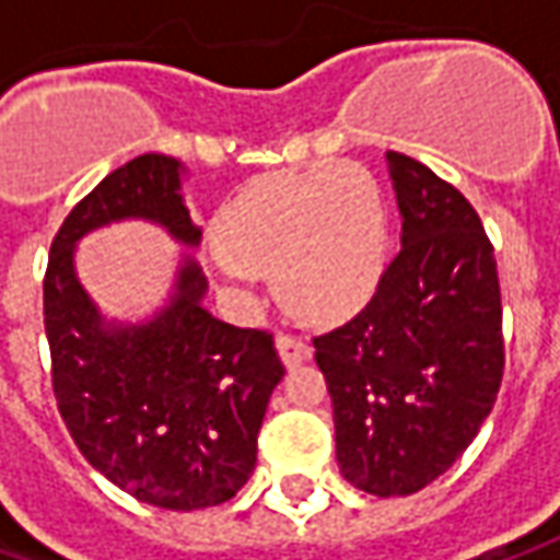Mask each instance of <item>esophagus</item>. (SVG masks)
I'll use <instances>...</instances> for the list:
<instances>
[{
  "label": "esophagus",
  "mask_w": 560,
  "mask_h": 560,
  "mask_svg": "<svg viewBox=\"0 0 560 560\" xmlns=\"http://www.w3.org/2000/svg\"><path fill=\"white\" fill-rule=\"evenodd\" d=\"M276 348H279L284 366H301V363L310 360V345H306L304 338H298V335H279Z\"/></svg>",
  "instance_id": "esophagus-1"
}]
</instances>
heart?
Returning <instances> with one entry per match:
<instances>
[{"label": "heart", "instance_id": "b5f03b06", "mask_svg": "<svg viewBox=\"0 0 560 560\" xmlns=\"http://www.w3.org/2000/svg\"><path fill=\"white\" fill-rule=\"evenodd\" d=\"M209 272L250 291L272 272L276 291L306 319H341L363 304L388 254V209L378 182L353 162L259 175L212 219Z\"/></svg>", "mask_w": 560, "mask_h": 560}]
</instances>
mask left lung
<instances>
[{
    "mask_svg": "<svg viewBox=\"0 0 560 560\" xmlns=\"http://www.w3.org/2000/svg\"><path fill=\"white\" fill-rule=\"evenodd\" d=\"M385 162L401 250L370 304L313 338L341 476L378 499L445 474L492 413L504 373L499 272L476 209L423 162Z\"/></svg>",
    "mask_w": 560,
    "mask_h": 560,
    "instance_id": "1",
    "label": "left lung"
}]
</instances>
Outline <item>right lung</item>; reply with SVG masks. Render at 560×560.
Masks as SVG:
<instances>
[{"label":"right lung","instance_id":"1","mask_svg":"<svg viewBox=\"0 0 560 560\" xmlns=\"http://www.w3.org/2000/svg\"><path fill=\"white\" fill-rule=\"evenodd\" d=\"M184 172L178 159L143 153L106 175L61 222L43 279L52 392L74 445L118 489L165 511L237 495L284 376L269 331L229 326L203 306L207 279L190 254L147 323L106 319L78 279V241L112 222L143 219L187 250L200 244Z\"/></svg>","mask_w":560,"mask_h":560}]
</instances>
